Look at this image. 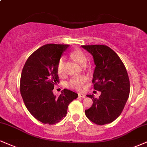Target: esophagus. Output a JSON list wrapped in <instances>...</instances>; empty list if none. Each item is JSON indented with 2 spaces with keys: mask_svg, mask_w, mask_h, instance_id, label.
Here are the masks:
<instances>
[{
  "mask_svg": "<svg viewBox=\"0 0 147 147\" xmlns=\"http://www.w3.org/2000/svg\"><path fill=\"white\" fill-rule=\"evenodd\" d=\"M79 96L81 97V98H86V95L85 94H83V93H79Z\"/></svg>",
  "mask_w": 147,
  "mask_h": 147,
  "instance_id": "obj_1",
  "label": "esophagus"
}]
</instances>
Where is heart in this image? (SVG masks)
Listing matches in <instances>:
<instances>
[{"label": "heart", "instance_id": "b5f03b06", "mask_svg": "<svg viewBox=\"0 0 147 147\" xmlns=\"http://www.w3.org/2000/svg\"><path fill=\"white\" fill-rule=\"evenodd\" d=\"M72 59H74L81 66L86 64L87 63V57L82 51L77 49L72 51L70 54ZM64 68V58L61 57L59 60L57 64V72L59 75H62ZM88 81V78L85 76H76L72 77L68 83V86L77 90H83L86 87V84Z\"/></svg>", "mask_w": 147, "mask_h": 147}]
</instances>
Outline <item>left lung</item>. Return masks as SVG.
<instances>
[{
  "instance_id": "left-lung-1",
  "label": "left lung",
  "mask_w": 147,
  "mask_h": 147,
  "mask_svg": "<svg viewBox=\"0 0 147 147\" xmlns=\"http://www.w3.org/2000/svg\"><path fill=\"white\" fill-rule=\"evenodd\" d=\"M93 57L96 67L93 74L94 88L101 94L96 98L93 94L90 108L86 109V116L96 125L113 122L121 115L130 91V83L123 61L112 49L105 45L81 46Z\"/></svg>"
}]
</instances>
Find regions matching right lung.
Listing matches in <instances>:
<instances>
[{"mask_svg":"<svg viewBox=\"0 0 147 147\" xmlns=\"http://www.w3.org/2000/svg\"><path fill=\"white\" fill-rule=\"evenodd\" d=\"M69 45L49 44L31 54L23 67L20 93L31 115L42 123L54 125L66 116L68 105L78 94L64 89L57 97L54 85L59 82L57 64Z\"/></svg>","mask_w":147,"mask_h":147,"instance_id":"obj_1","label":"right lung"}]
</instances>
